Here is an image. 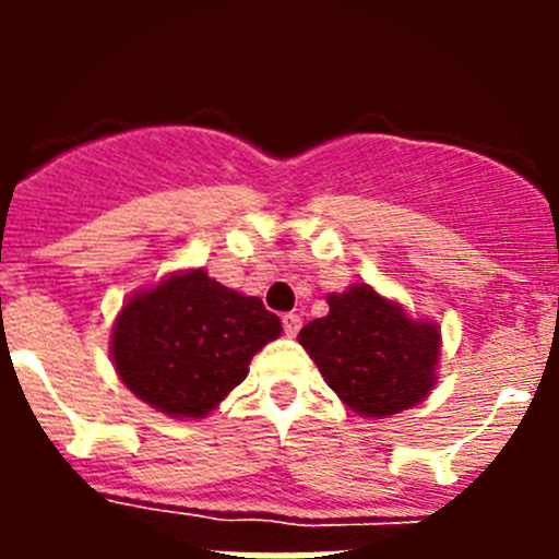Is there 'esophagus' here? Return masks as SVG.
<instances>
[{
    "label": "esophagus",
    "instance_id": "esophagus-1",
    "mask_svg": "<svg viewBox=\"0 0 559 559\" xmlns=\"http://www.w3.org/2000/svg\"><path fill=\"white\" fill-rule=\"evenodd\" d=\"M283 328H285V333H288V335H296V333H299V328H302V319H299L296 313H285L283 316Z\"/></svg>",
    "mask_w": 559,
    "mask_h": 559
}]
</instances>
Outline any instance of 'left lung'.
I'll list each match as a JSON object with an SVG mask.
<instances>
[{
    "mask_svg": "<svg viewBox=\"0 0 559 559\" xmlns=\"http://www.w3.org/2000/svg\"><path fill=\"white\" fill-rule=\"evenodd\" d=\"M330 313L299 330L328 386L360 417L417 406L433 386L437 324L414 322L369 285L330 296Z\"/></svg>",
    "mask_w": 559,
    "mask_h": 559,
    "instance_id": "1",
    "label": "left lung"
}]
</instances>
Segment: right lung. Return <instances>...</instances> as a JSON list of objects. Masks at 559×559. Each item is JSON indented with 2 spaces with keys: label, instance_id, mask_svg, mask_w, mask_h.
Masks as SVG:
<instances>
[{
  "label": "right lung",
  "instance_id": "right-lung-1",
  "mask_svg": "<svg viewBox=\"0 0 559 559\" xmlns=\"http://www.w3.org/2000/svg\"><path fill=\"white\" fill-rule=\"evenodd\" d=\"M280 333V319L257 296L237 294L199 269L133 296L114 324L111 355L122 383L147 406L170 417H204Z\"/></svg>",
  "mask_w": 559,
  "mask_h": 559
}]
</instances>
